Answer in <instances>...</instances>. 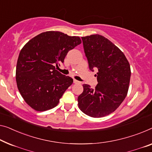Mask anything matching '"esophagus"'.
Here are the masks:
<instances>
[{
    "label": "esophagus",
    "instance_id": "obj_1",
    "mask_svg": "<svg viewBox=\"0 0 152 152\" xmlns=\"http://www.w3.org/2000/svg\"><path fill=\"white\" fill-rule=\"evenodd\" d=\"M74 83L77 84V83H80V82H79V81H78L77 80H76V79H74Z\"/></svg>",
    "mask_w": 152,
    "mask_h": 152
}]
</instances>
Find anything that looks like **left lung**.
<instances>
[{
	"label": "left lung",
	"instance_id": "1",
	"mask_svg": "<svg viewBox=\"0 0 152 152\" xmlns=\"http://www.w3.org/2000/svg\"><path fill=\"white\" fill-rule=\"evenodd\" d=\"M90 70L98 69L95 89L83 85L78 98V107L85 114L98 118L114 112L126 98L130 84V66L119 48L102 35L82 37Z\"/></svg>",
	"mask_w": 152,
	"mask_h": 152
}]
</instances>
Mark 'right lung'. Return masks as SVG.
<instances>
[{
	"label": "right lung",
	"instance_id": "1",
	"mask_svg": "<svg viewBox=\"0 0 152 152\" xmlns=\"http://www.w3.org/2000/svg\"><path fill=\"white\" fill-rule=\"evenodd\" d=\"M80 38L59 31H46L29 40L18 56L15 78L24 101L37 111L57 106L73 79L55 69Z\"/></svg>",
	"mask_w": 152,
	"mask_h": 152
}]
</instances>
